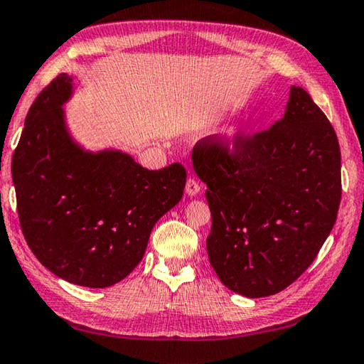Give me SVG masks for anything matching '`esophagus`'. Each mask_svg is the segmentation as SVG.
<instances>
[{"label": "esophagus", "instance_id": "obj_1", "mask_svg": "<svg viewBox=\"0 0 364 364\" xmlns=\"http://www.w3.org/2000/svg\"><path fill=\"white\" fill-rule=\"evenodd\" d=\"M200 190H201L200 182H198L195 177H190V179L187 181V185H185V191H187V195L195 196V195L200 193Z\"/></svg>", "mask_w": 364, "mask_h": 364}]
</instances>
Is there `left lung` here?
Masks as SVG:
<instances>
[{"label": "left lung", "instance_id": "8db88e82", "mask_svg": "<svg viewBox=\"0 0 364 364\" xmlns=\"http://www.w3.org/2000/svg\"><path fill=\"white\" fill-rule=\"evenodd\" d=\"M208 185L209 262L225 287L247 298L282 291L330 235L341 203L334 128L304 88L291 87L284 117L232 149L217 136L191 154Z\"/></svg>", "mask_w": 364, "mask_h": 364}]
</instances>
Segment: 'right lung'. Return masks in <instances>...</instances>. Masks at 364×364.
<instances>
[{
	"label": "right lung",
	"mask_w": 364,
	"mask_h": 364,
	"mask_svg": "<svg viewBox=\"0 0 364 364\" xmlns=\"http://www.w3.org/2000/svg\"><path fill=\"white\" fill-rule=\"evenodd\" d=\"M71 95L73 79L60 74L26 114L12 156L18 220L55 276L106 289L139 264L154 225L181 201L187 171H149L120 150L87 152L66 128Z\"/></svg>",
	"instance_id": "obj_1"
}]
</instances>
